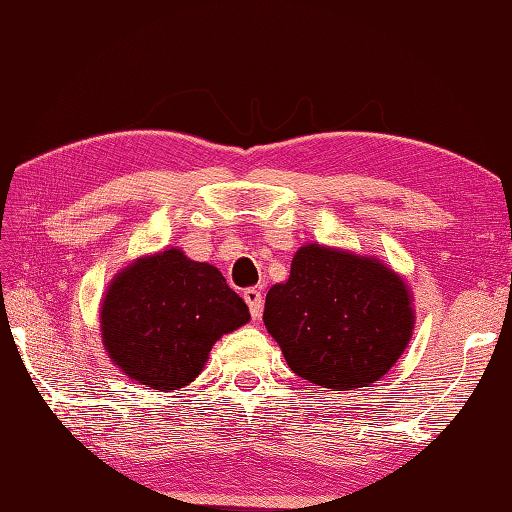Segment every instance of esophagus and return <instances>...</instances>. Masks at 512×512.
I'll use <instances>...</instances> for the list:
<instances>
[{"mask_svg": "<svg viewBox=\"0 0 512 512\" xmlns=\"http://www.w3.org/2000/svg\"><path fill=\"white\" fill-rule=\"evenodd\" d=\"M244 302L248 304V310H250V315H253V319L262 317L264 297H262V293H259L257 288H246L244 290Z\"/></svg>", "mask_w": 512, "mask_h": 512, "instance_id": "1", "label": "esophagus"}]
</instances>
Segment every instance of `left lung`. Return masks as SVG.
I'll use <instances>...</instances> for the list:
<instances>
[{"mask_svg": "<svg viewBox=\"0 0 512 512\" xmlns=\"http://www.w3.org/2000/svg\"><path fill=\"white\" fill-rule=\"evenodd\" d=\"M264 324L293 373L353 390L386 375L413 335L406 284L373 257L308 244L268 290Z\"/></svg>", "mask_w": 512, "mask_h": 512, "instance_id": "1", "label": "left lung"}]
</instances>
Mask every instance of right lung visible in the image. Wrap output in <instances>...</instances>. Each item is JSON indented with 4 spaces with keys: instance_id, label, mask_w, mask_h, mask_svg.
I'll return each instance as SVG.
<instances>
[{
    "instance_id": "1",
    "label": "right lung",
    "mask_w": 512,
    "mask_h": 512,
    "mask_svg": "<svg viewBox=\"0 0 512 512\" xmlns=\"http://www.w3.org/2000/svg\"><path fill=\"white\" fill-rule=\"evenodd\" d=\"M248 319L244 299L215 266L168 248L113 279L102 304V339L130 379L177 390L202 373L217 339Z\"/></svg>"
}]
</instances>
